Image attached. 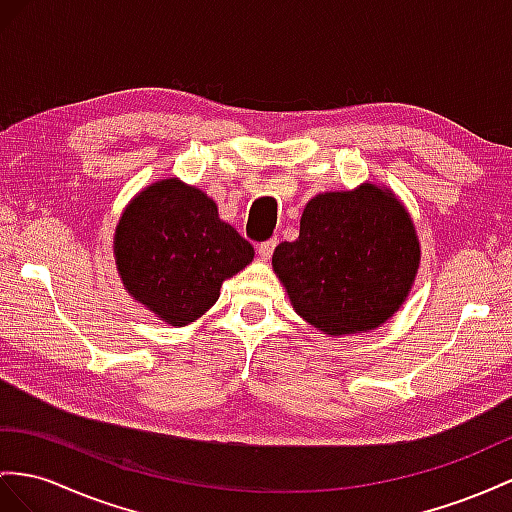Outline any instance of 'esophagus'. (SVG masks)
Listing matches in <instances>:
<instances>
[{
	"mask_svg": "<svg viewBox=\"0 0 512 512\" xmlns=\"http://www.w3.org/2000/svg\"><path fill=\"white\" fill-rule=\"evenodd\" d=\"M274 246H277V240H266V242H261V244L257 246V253H259V257L264 259V261H268V259L272 257V253H274Z\"/></svg>",
	"mask_w": 512,
	"mask_h": 512,
	"instance_id": "esophagus-1",
	"label": "esophagus"
}]
</instances>
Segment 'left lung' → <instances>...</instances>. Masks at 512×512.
Masks as SVG:
<instances>
[{
	"mask_svg": "<svg viewBox=\"0 0 512 512\" xmlns=\"http://www.w3.org/2000/svg\"><path fill=\"white\" fill-rule=\"evenodd\" d=\"M272 268L300 318L326 335L372 331L411 292L419 240L404 205L376 183L313 196Z\"/></svg>",
	"mask_w": 512,
	"mask_h": 512,
	"instance_id": "left-lung-1",
	"label": "left lung"
}]
</instances>
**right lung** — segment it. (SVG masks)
I'll return each mask as SVG.
<instances>
[{
    "label": "right lung",
    "mask_w": 512,
    "mask_h": 512,
    "mask_svg": "<svg viewBox=\"0 0 512 512\" xmlns=\"http://www.w3.org/2000/svg\"><path fill=\"white\" fill-rule=\"evenodd\" d=\"M253 246L209 196L162 179L131 201L116 225L114 257L125 290L170 326L201 318L220 285L253 261Z\"/></svg>",
    "instance_id": "right-lung-1"
}]
</instances>
